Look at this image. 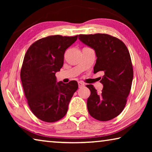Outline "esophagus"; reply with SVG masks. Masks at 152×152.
<instances>
[{
    "instance_id": "obj_1",
    "label": "esophagus",
    "mask_w": 152,
    "mask_h": 152,
    "mask_svg": "<svg viewBox=\"0 0 152 152\" xmlns=\"http://www.w3.org/2000/svg\"><path fill=\"white\" fill-rule=\"evenodd\" d=\"M78 86H79V88H82V87H84V84L82 82H78Z\"/></svg>"
}]
</instances>
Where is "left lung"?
I'll use <instances>...</instances> for the list:
<instances>
[{
  "instance_id": "8db88e82",
  "label": "left lung",
  "mask_w": 152,
  "mask_h": 152,
  "mask_svg": "<svg viewBox=\"0 0 152 152\" xmlns=\"http://www.w3.org/2000/svg\"><path fill=\"white\" fill-rule=\"evenodd\" d=\"M78 39L95 51L94 73L104 74L100 81L103 84L101 93L92 84L86 85L91 91L87 100L89 114L101 121L111 120L124 109L132 88L133 70L129 52L121 40L104 33L79 35Z\"/></svg>"
}]
</instances>
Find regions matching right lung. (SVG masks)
Listing matches in <instances>:
<instances>
[{"mask_svg":"<svg viewBox=\"0 0 152 152\" xmlns=\"http://www.w3.org/2000/svg\"><path fill=\"white\" fill-rule=\"evenodd\" d=\"M78 35H50L36 41L25 53L20 79L31 110L43 121L53 123L65 116L78 82L56 83L55 76L64 64V53Z\"/></svg>","mask_w":152,"mask_h":152,"instance_id":"obj_1","label":"right lung"}]
</instances>
